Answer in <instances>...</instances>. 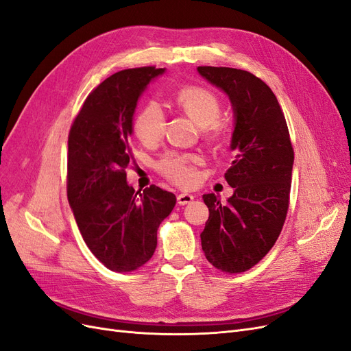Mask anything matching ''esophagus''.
Here are the masks:
<instances>
[{
  "label": "esophagus",
  "instance_id": "34e87169",
  "mask_svg": "<svg viewBox=\"0 0 351 351\" xmlns=\"http://www.w3.org/2000/svg\"><path fill=\"white\" fill-rule=\"evenodd\" d=\"M192 199H194V195H191V194H179L178 195V204L179 206H185V204H189Z\"/></svg>",
  "mask_w": 351,
  "mask_h": 351
}]
</instances>
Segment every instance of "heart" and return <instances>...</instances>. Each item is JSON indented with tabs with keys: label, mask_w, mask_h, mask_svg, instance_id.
I'll return each instance as SVG.
<instances>
[{
	"label": "heart",
	"mask_w": 351,
	"mask_h": 351,
	"mask_svg": "<svg viewBox=\"0 0 351 351\" xmlns=\"http://www.w3.org/2000/svg\"><path fill=\"white\" fill-rule=\"evenodd\" d=\"M175 105L185 112L201 127L202 135L210 141H223L229 135L228 122L220 118L221 100L210 88L201 86H185L175 92ZM132 130L144 145L152 147L159 143L166 130V114L157 101H147L134 118ZM202 163L198 154L166 153L157 162V171L180 186H191L195 182L197 166Z\"/></svg>",
	"instance_id": "heart-1"
}]
</instances>
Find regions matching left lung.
I'll use <instances>...</instances> for the list:
<instances>
[{"label": "left lung", "instance_id": "obj_1", "mask_svg": "<svg viewBox=\"0 0 351 351\" xmlns=\"http://www.w3.org/2000/svg\"><path fill=\"white\" fill-rule=\"evenodd\" d=\"M198 73L229 95L236 119L234 160L224 173L234 192L226 206L217 195H202L210 216L201 246L213 267L245 273L274 246L286 221L295 152L278 100L261 78L229 66Z\"/></svg>", "mask_w": 351, "mask_h": 351}]
</instances>
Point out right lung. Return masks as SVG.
I'll return each mask as SVG.
<instances>
[{"label":"right lung","instance_id":"1","mask_svg":"<svg viewBox=\"0 0 351 351\" xmlns=\"http://www.w3.org/2000/svg\"><path fill=\"white\" fill-rule=\"evenodd\" d=\"M165 69L140 66L108 77L74 118L66 154V197L86 245L110 271L131 273L153 256L157 229L176 197L127 184L130 135L140 95Z\"/></svg>","mask_w":351,"mask_h":351}]
</instances>
